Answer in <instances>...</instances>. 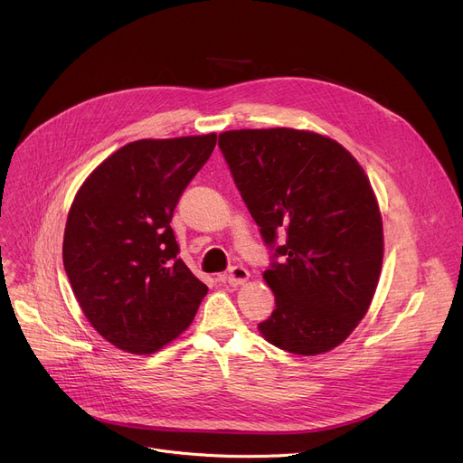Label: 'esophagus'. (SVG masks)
<instances>
[{
    "mask_svg": "<svg viewBox=\"0 0 463 463\" xmlns=\"http://www.w3.org/2000/svg\"><path fill=\"white\" fill-rule=\"evenodd\" d=\"M225 279L236 287V285H241L250 279V272L244 269V266H232L229 274L225 276Z\"/></svg>",
    "mask_w": 463,
    "mask_h": 463,
    "instance_id": "esophagus-1",
    "label": "esophagus"
}]
</instances>
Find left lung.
<instances>
[{"label":"left lung","instance_id":"8db88e82","mask_svg":"<svg viewBox=\"0 0 463 463\" xmlns=\"http://www.w3.org/2000/svg\"><path fill=\"white\" fill-rule=\"evenodd\" d=\"M219 148L274 251L262 278L276 309L260 334L302 356L337 347L366 315L383 266V219L366 173L342 144L313 131H225Z\"/></svg>","mask_w":463,"mask_h":463}]
</instances>
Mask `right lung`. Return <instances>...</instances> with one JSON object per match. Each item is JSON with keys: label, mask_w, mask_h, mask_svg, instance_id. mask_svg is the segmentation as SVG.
I'll use <instances>...</instances> for the list:
<instances>
[{"label": "right lung", "mask_w": 463, "mask_h": 463, "mask_svg": "<svg viewBox=\"0 0 463 463\" xmlns=\"http://www.w3.org/2000/svg\"><path fill=\"white\" fill-rule=\"evenodd\" d=\"M217 135L142 138L80 185L63 234V266L86 319L114 347L152 354L194 319L208 287L178 259L170 227Z\"/></svg>", "instance_id": "right-lung-1"}]
</instances>
